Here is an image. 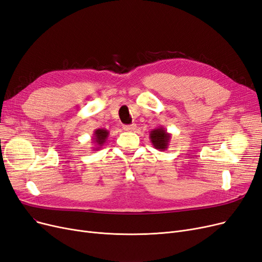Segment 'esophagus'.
Here are the masks:
<instances>
[{"label":"esophagus","mask_w":262,"mask_h":262,"mask_svg":"<svg viewBox=\"0 0 262 262\" xmlns=\"http://www.w3.org/2000/svg\"><path fill=\"white\" fill-rule=\"evenodd\" d=\"M123 128H124V130H126V132H134L135 129H136V125H135V124L125 125Z\"/></svg>","instance_id":"1"}]
</instances>
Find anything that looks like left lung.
Here are the masks:
<instances>
[{"label": "left lung", "instance_id": "left-lung-1", "mask_svg": "<svg viewBox=\"0 0 262 262\" xmlns=\"http://www.w3.org/2000/svg\"><path fill=\"white\" fill-rule=\"evenodd\" d=\"M150 140L153 144V147L160 150L165 151L169 146V141L171 138V135L167 133V130L164 127H158L156 129H152L150 132Z\"/></svg>", "mask_w": 262, "mask_h": 262}]
</instances>
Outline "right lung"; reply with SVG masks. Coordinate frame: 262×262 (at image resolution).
<instances>
[{
	"label": "right lung",
	"mask_w": 262,
	"mask_h": 262,
	"mask_svg": "<svg viewBox=\"0 0 262 262\" xmlns=\"http://www.w3.org/2000/svg\"><path fill=\"white\" fill-rule=\"evenodd\" d=\"M109 136V130L104 128H98L94 132V136L92 138V143L95 147H93V150L98 151L105 142L106 138Z\"/></svg>",
	"instance_id": "obj_1"
}]
</instances>
